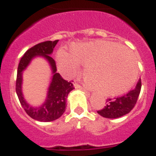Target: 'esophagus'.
<instances>
[{"label":"esophagus","instance_id":"esophagus-1","mask_svg":"<svg viewBox=\"0 0 156 156\" xmlns=\"http://www.w3.org/2000/svg\"><path fill=\"white\" fill-rule=\"evenodd\" d=\"M73 87H74L76 89H84V90H85V88L83 87H82V86H80V85H78V84H77V83L73 84Z\"/></svg>","mask_w":156,"mask_h":156}]
</instances>
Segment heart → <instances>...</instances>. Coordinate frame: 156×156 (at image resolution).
Masks as SVG:
<instances>
[{"label": "heart", "instance_id": "obj_1", "mask_svg": "<svg viewBox=\"0 0 156 156\" xmlns=\"http://www.w3.org/2000/svg\"><path fill=\"white\" fill-rule=\"evenodd\" d=\"M70 52L63 49L57 52L56 61L61 73L72 77L83 65L87 83L105 96L126 92L137 78L136 57L119 44L105 40L76 44L71 47Z\"/></svg>", "mask_w": 156, "mask_h": 156}]
</instances>
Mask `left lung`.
Here are the masks:
<instances>
[{"instance_id": "obj_1", "label": "left lung", "mask_w": 156, "mask_h": 156, "mask_svg": "<svg viewBox=\"0 0 156 156\" xmlns=\"http://www.w3.org/2000/svg\"><path fill=\"white\" fill-rule=\"evenodd\" d=\"M142 83L141 79L138 82L136 87L126 95L114 100L108 99L106 106L102 110L97 111L98 114L105 118H119L128 114L133 108L140 94Z\"/></svg>"}]
</instances>
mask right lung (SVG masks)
<instances>
[{
    "label": "right lung",
    "mask_w": 156,
    "mask_h": 156,
    "mask_svg": "<svg viewBox=\"0 0 156 156\" xmlns=\"http://www.w3.org/2000/svg\"><path fill=\"white\" fill-rule=\"evenodd\" d=\"M58 41H45L30 48L21 58L18 67L16 92L21 105L31 118L43 122L55 121L63 115L66 111L68 95L74 89L70 82L64 80L60 73H56V63L51 57L53 48ZM37 57H42L49 63L52 73V78L44 103L38 106H33L26 101L23 95V72L31 61Z\"/></svg>",
    "instance_id": "right-lung-1"
}]
</instances>
